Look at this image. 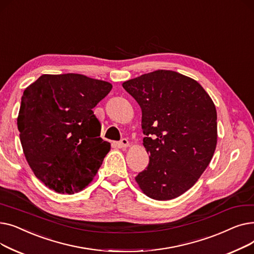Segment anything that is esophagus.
Returning <instances> with one entry per match:
<instances>
[{
    "instance_id": "esophagus-1",
    "label": "esophagus",
    "mask_w": 254,
    "mask_h": 254,
    "mask_svg": "<svg viewBox=\"0 0 254 254\" xmlns=\"http://www.w3.org/2000/svg\"><path fill=\"white\" fill-rule=\"evenodd\" d=\"M117 146L119 148H127L129 146V143L127 139H122L118 143H117Z\"/></svg>"
}]
</instances>
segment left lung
<instances>
[{"mask_svg": "<svg viewBox=\"0 0 254 254\" xmlns=\"http://www.w3.org/2000/svg\"><path fill=\"white\" fill-rule=\"evenodd\" d=\"M124 88L142 110L143 145L149 164L135 178L157 201L180 196L195 184L217 144L215 105L192 78L157 70L127 80Z\"/></svg>", "mask_w": 254, "mask_h": 254, "instance_id": "8db88e82", "label": "left lung"}]
</instances>
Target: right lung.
<instances>
[{"mask_svg":"<svg viewBox=\"0 0 254 254\" xmlns=\"http://www.w3.org/2000/svg\"><path fill=\"white\" fill-rule=\"evenodd\" d=\"M112 84L81 74H44L26 87L17 127L35 176L59 193L73 194L96 176L110 143L92 108Z\"/></svg>","mask_w":254,"mask_h":254,"instance_id":"right-lung-1","label":"right lung"}]
</instances>
